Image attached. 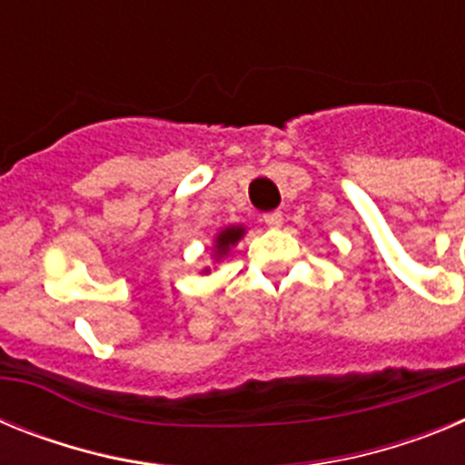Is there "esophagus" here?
<instances>
[{"label": "esophagus", "mask_w": 465, "mask_h": 465, "mask_svg": "<svg viewBox=\"0 0 465 465\" xmlns=\"http://www.w3.org/2000/svg\"><path fill=\"white\" fill-rule=\"evenodd\" d=\"M262 223L268 225V228H282L283 213L282 212H268L265 216H262Z\"/></svg>", "instance_id": "esophagus-1"}]
</instances>
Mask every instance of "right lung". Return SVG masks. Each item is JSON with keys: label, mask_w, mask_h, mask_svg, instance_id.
<instances>
[{"label": "right lung", "mask_w": 465, "mask_h": 465, "mask_svg": "<svg viewBox=\"0 0 465 465\" xmlns=\"http://www.w3.org/2000/svg\"><path fill=\"white\" fill-rule=\"evenodd\" d=\"M242 237H244V225H228V228L221 230L219 235H216V240H213V249H216L213 258H216V261L223 258ZM204 272H209V270H204Z\"/></svg>", "instance_id": "1"}]
</instances>
